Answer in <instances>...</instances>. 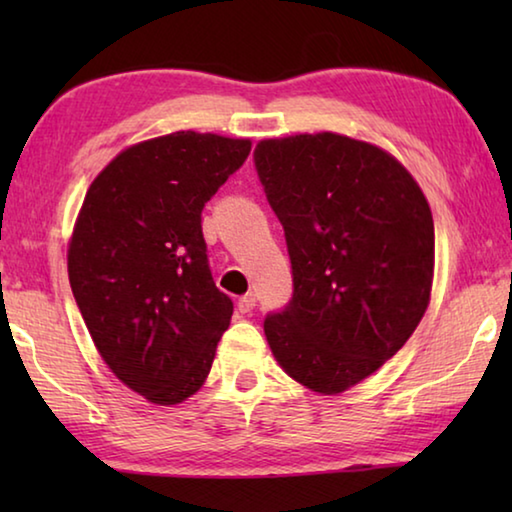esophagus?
<instances>
[{
    "instance_id": "esophagus-1",
    "label": "esophagus",
    "mask_w": 512,
    "mask_h": 512,
    "mask_svg": "<svg viewBox=\"0 0 512 512\" xmlns=\"http://www.w3.org/2000/svg\"><path fill=\"white\" fill-rule=\"evenodd\" d=\"M255 305H257L255 296H244V298H239V302H237V309L241 311V314H250V311L255 309Z\"/></svg>"
}]
</instances>
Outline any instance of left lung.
I'll use <instances>...</instances> for the list:
<instances>
[{
  "label": "left lung",
  "instance_id": "8db88e82",
  "mask_svg": "<svg viewBox=\"0 0 512 512\" xmlns=\"http://www.w3.org/2000/svg\"><path fill=\"white\" fill-rule=\"evenodd\" d=\"M255 167L293 271V298L266 316V341L309 391H348L409 341L429 307L431 207L395 155L348 135L262 140Z\"/></svg>",
  "mask_w": 512,
  "mask_h": 512
}]
</instances>
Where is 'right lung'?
Returning a JSON list of instances; mask_svg holds the SVG:
<instances>
[{
    "label": "right lung",
    "instance_id": "right-lung-1",
    "mask_svg": "<svg viewBox=\"0 0 512 512\" xmlns=\"http://www.w3.org/2000/svg\"><path fill=\"white\" fill-rule=\"evenodd\" d=\"M250 144L196 131L137 142L92 180L76 216L67 248L76 305L106 366L151 404L192 397L230 325L201 212Z\"/></svg>",
    "mask_w": 512,
    "mask_h": 512
}]
</instances>
